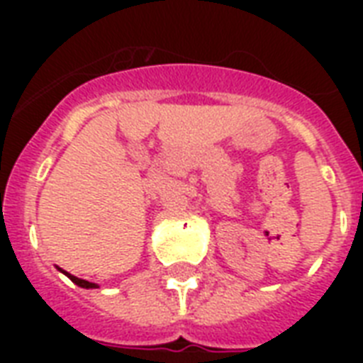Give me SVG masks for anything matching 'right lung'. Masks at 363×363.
Segmentation results:
<instances>
[{"label":"right lung","instance_id":"1","mask_svg":"<svg viewBox=\"0 0 363 363\" xmlns=\"http://www.w3.org/2000/svg\"><path fill=\"white\" fill-rule=\"evenodd\" d=\"M65 275L69 277L71 281L75 282V284H79V286H82V288H96V284H94V282L82 281V279H79V277H75V275H69V273H65Z\"/></svg>","mask_w":363,"mask_h":363}]
</instances>
